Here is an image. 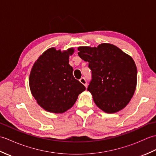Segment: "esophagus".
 I'll list each match as a JSON object with an SVG mask.
<instances>
[{"label": "esophagus", "instance_id": "esophagus-1", "mask_svg": "<svg viewBox=\"0 0 156 156\" xmlns=\"http://www.w3.org/2000/svg\"><path fill=\"white\" fill-rule=\"evenodd\" d=\"M80 82H81V83L82 84H84L86 87H87V80H86V79L84 78H81L80 79Z\"/></svg>", "mask_w": 156, "mask_h": 156}]
</instances>
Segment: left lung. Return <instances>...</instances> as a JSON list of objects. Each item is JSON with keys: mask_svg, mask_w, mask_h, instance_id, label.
Segmentation results:
<instances>
[{"mask_svg": "<svg viewBox=\"0 0 156 156\" xmlns=\"http://www.w3.org/2000/svg\"><path fill=\"white\" fill-rule=\"evenodd\" d=\"M78 55L88 62L92 80L87 90L94 103L107 113L124 108L137 86V67L130 55L117 46L101 44L97 48L78 47Z\"/></svg>", "mask_w": 156, "mask_h": 156, "instance_id": "left-lung-1", "label": "left lung"}]
</instances>
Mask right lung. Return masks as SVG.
Wrapping results in <instances>:
<instances>
[{"mask_svg":"<svg viewBox=\"0 0 156 156\" xmlns=\"http://www.w3.org/2000/svg\"><path fill=\"white\" fill-rule=\"evenodd\" d=\"M74 48L62 51L55 48L45 51L35 61L29 78L32 95L46 111L63 113L72 107L86 90L73 76L69 57Z\"/></svg>","mask_w":156,"mask_h":156,"instance_id":"obj_1","label":"right lung"}]
</instances>
